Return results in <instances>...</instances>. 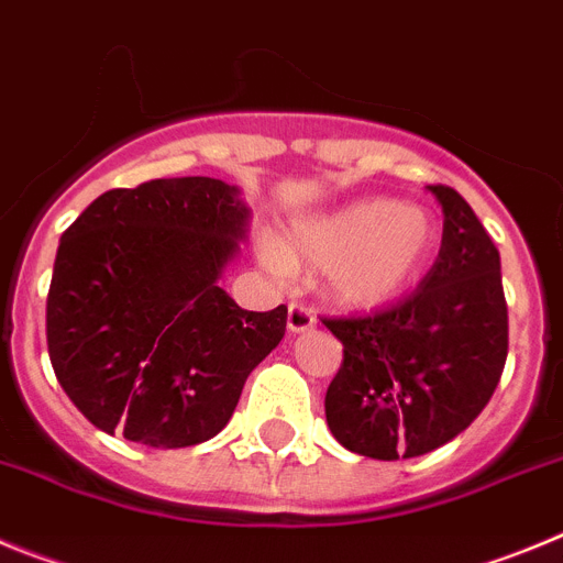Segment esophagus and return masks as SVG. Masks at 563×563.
Returning a JSON list of instances; mask_svg holds the SVG:
<instances>
[{
  "mask_svg": "<svg viewBox=\"0 0 563 563\" xmlns=\"http://www.w3.org/2000/svg\"><path fill=\"white\" fill-rule=\"evenodd\" d=\"M286 325H288V331H291V333H302V331H308V328L317 325V317H313L311 308L291 302V306H288Z\"/></svg>",
  "mask_w": 563,
  "mask_h": 563,
  "instance_id": "1",
  "label": "esophagus"
}]
</instances>
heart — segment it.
<instances>
[{
	"mask_svg": "<svg viewBox=\"0 0 563 563\" xmlns=\"http://www.w3.org/2000/svg\"><path fill=\"white\" fill-rule=\"evenodd\" d=\"M438 238V221L423 207L358 199L291 224L283 244H263V261L283 277L291 266L325 269L339 306L369 311L398 300L423 275Z\"/></svg>",
	"mask_w": 563,
	"mask_h": 563,
	"instance_id": "obj_1",
	"label": "heart"
}]
</instances>
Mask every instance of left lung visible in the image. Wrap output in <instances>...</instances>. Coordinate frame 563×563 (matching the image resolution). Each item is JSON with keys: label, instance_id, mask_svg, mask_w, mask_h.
I'll return each instance as SVG.
<instances>
[{"label": "left lung", "instance_id": "8db88e82", "mask_svg": "<svg viewBox=\"0 0 563 563\" xmlns=\"http://www.w3.org/2000/svg\"><path fill=\"white\" fill-rule=\"evenodd\" d=\"M429 194L443 207V241L420 286L369 317L325 319L344 347L325 395L328 429L362 457H420L457 438L508 358L499 250L457 190Z\"/></svg>", "mask_w": 563, "mask_h": 563}]
</instances>
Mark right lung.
Returning a JSON list of instances; mask_svg holds the SVG:
<instances>
[{
	"instance_id": "obj_1",
	"label": "right lung",
	"mask_w": 563,
	"mask_h": 563,
	"mask_svg": "<svg viewBox=\"0 0 563 563\" xmlns=\"http://www.w3.org/2000/svg\"><path fill=\"white\" fill-rule=\"evenodd\" d=\"M250 219L241 187L185 176L109 190L60 235L49 362L100 432L185 449L230 423L288 313L244 311L221 288Z\"/></svg>"
}]
</instances>
